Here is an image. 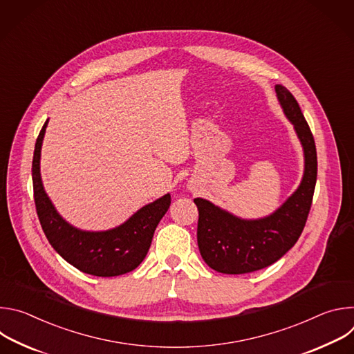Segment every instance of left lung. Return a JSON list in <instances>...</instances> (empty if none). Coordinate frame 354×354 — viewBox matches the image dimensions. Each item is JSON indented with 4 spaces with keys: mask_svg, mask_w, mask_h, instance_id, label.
<instances>
[{
    "mask_svg": "<svg viewBox=\"0 0 354 354\" xmlns=\"http://www.w3.org/2000/svg\"><path fill=\"white\" fill-rule=\"evenodd\" d=\"M276 93L304 149V176L281 207L259 220H242L209 200L194 198L200 255L220 273L243 274L277 262L295 245L308 218L318 169L314 136L292 93L283 85H276Z\"/></svg>",
    "mask_w": 354,
    "mask_h": 354,
    "instance_id": "obj_1",
    "label": "left lung"
}]
</instances>
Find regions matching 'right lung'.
<instances>
[{
	"mask_svg": "<svg viewBox=\"0 0 354 354\" xmlns=\"http://www.w3.org/2000/svg\"><path fill=\"white\" fill-rule=\"evenodd\" d=\"M46 127L47 120L35 144L32 180L37 217L50 245L70 265L92 276L113 277L134 270L145 258L154 231L169 209L171 194L141 207L113 230L91 232L70 225L56 212L40 178V149Z\"/></svg>",
	"mask_w": 354,
	"mask_h": 354,
	"instance_id": "1",
	"label": "right lung"
}]
</instances>
